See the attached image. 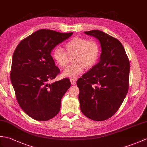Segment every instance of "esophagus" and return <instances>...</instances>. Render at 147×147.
I'll return each mask as SVG.
<instances>
[{"mask_svg": "<svg viewBox=\"0 0 147 147\" xmlns=\"http://www.w3.org/2000/svg\"><path fill=\"white\" fill-rule=\"evenodd\" d=\"M70 81H71V84L74 85V84H76V79H74V78H71Z\"/></svg>", "mask_w": 147, "mask_h": 147, "instance_id": "obj_1", "label": "esophagus"}]
</instances>
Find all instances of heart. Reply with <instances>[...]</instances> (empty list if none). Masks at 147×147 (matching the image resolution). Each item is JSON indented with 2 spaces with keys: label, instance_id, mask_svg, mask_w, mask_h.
Here are the masks:
<instances>
[{
  "label": "heart",
  "instance_id": "obj_1",
  "mask_svg": "<svg viewBox=\"0 0 147 147\" xmlns=\"http://www.w3.org/2000/svg\"><path fill=\"white\" fill-rule=\"evenodd\" d=\"M66 50L56 47L54 50L53 57L59 67H66L69 62V56L73 55L75 62L64 71L65 76L75 78L81 74L85 67L91 68L98 61L100 54V45L93 39L75 37L66 44Z\"/></svg>",
  "mask_w": 147,
  "mask_h": 147
}]
</instances>
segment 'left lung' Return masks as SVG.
<instances>
[{
    "label": "left lung",
    "instance_id": "1",
    "mask_svg": "<svg viewBox=\"0 0 147 147\" xmlns=\"http://www.w3.org/2000/svg\"><path fill=\"white\" fill-rule=\"evenodd\" d=\"M99 40L100 61L77 81L80 109L94 121H104L120 108L129 87V62L123 46L117 38L101 30L84 32Z\"/></svg>",
    "mask_w": 147,
    "mask_h": 147
}]
</instances>
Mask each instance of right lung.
I'll return each instance as SVG.
<instances>
[{
	"label": "right lung",
	"instance_id": "right-lung-1",
	"mask_svg": "<svg viewBox=\"0 0 147 147\" xmlns=\"http://www.w3.org/2000/svg\"><path fill=\"white\" fill-rule=\"evenodd\" d=\"M40 29L22 40L13 54L11 83L22 110L37 121L59 113L61 98L71 86L68 78L48 84L59 74L51 52L73 34Z\"/></svg>",
	"mask_w": 147,
	"mask_h": 147
}]
</instances>
